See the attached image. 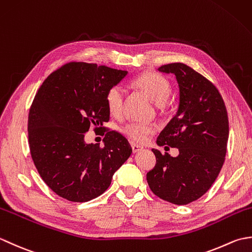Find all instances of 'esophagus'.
Returning <instances> with one entry per match:
<instances>
[{"mask_svg":"<svg viewBox=\"0 0 252 252\" xmlns=\"http://www.w3.org/2000/svg\"><path fill=\"white\" fill-rule=\"evenodd\" d=\"M131 146H132V151H133V153H138V152H141L142 149H143V147H142V146L137 145V144H134V143H132V144H131Z\"/></svg>","mask_w":252,"mask_h":252,"instance_id":"obj_1","label":"esophagus"}]
</instances>
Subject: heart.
Segmentation results:
<instances>
[{"label":"heart","instance_id":"heart-1","mask_svg":"<svg viewBox=\"0 0 252 252\" xmlns=\"http://www.w3.org/2000/svg\"><path fill=\"white\" fill-rule=\"evenodd\" d=\"M136 88L145 92L155 103L162 105L171 93V83L164 76L157 72H145L133 81ZM125 101V90L119 84L112 85L106 93V104L112 116H119ZM155 127L147 123L131 122L122 127V133L131 141L137 143L146 142Z\"/></svg>","mask_w":252,"mask_h":252}]
</instances>
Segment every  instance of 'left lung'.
<instances>
[{"mask_svg": "<svg viewBox=\"0 0 252 252\" xmlns=\"http://www.w3.org/2000/svg\"><path fill=\"white\" fill-rule=\"evenodd\" d=\"M158 70L175 74L180 106L157 144L179 148L180 155L171 157L153 148L156 165L146 179L159 198L187 205L206 194L222 169L228 140L227 110L216 85L189 66L172 63Z\"/></svg>", "mask_w": 252, "mask_h": 252, "instance_id": "obj_1", "label": "left lung"}]
</instances>
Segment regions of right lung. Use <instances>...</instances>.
<instances>
[{
	"instance_id": "obj_1",
	"label": "right lung",
	"mask_w": 252,
	"mask_h": 252,
	"mask_svg": "<svg viewBox=\"0 0 252 252\" xmlns=\"http://www.w3.org/2000/svg\"><path fill=\"white\" fill-rule=\"evenodd\" d=\"M126 73L71 62L53 71L37 90L28 117L30 154L42 180L58 196L73 202L100 196L131 156L126 138L103 126L110 116L107 91ZM90 126L106 130L104 147L85 144Z\"/></svg>"
}]
</instances>
